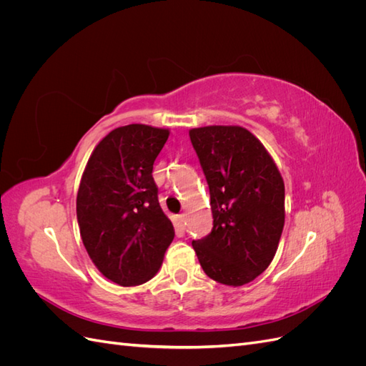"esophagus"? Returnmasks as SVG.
Listing matches in <instances>:
<instances>
[{
    "label": "esophagus",
    "instance_id": "esophagus-1",
    "mask_svg": "<svg viewBox=\"0 0 366 366\" xmlns=\"http://www.w3.org/2000/svg\"><path fill=\"white\" fill-rule=\"evenodd\" d=\"M179 223H180V226H182V227H184V226H186V215H184V214L179 215Z\"/></svg>",
    "mask_w": 366,
    "mask_h": 366
}]
</instances>
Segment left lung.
Here are the masks:
<instances>
[{
  "instance_id": "8db88e82",
  "label": "left lung",
  "mask_w": 366,
  "mask_h": 366,
  "mask_svg": "<svg viewBox=\"0 0 366 366\" xmlns=\"http://www.w3.org/2000/svg\"><path fill=\"white\" fill-rule=\"evenodd\" d=\"M206 175L214 227L192 247L204 273L241 287L269 267L285 221L282 175L262 143L237 125L189 129Z\"/></svg>"
}]
</instances>
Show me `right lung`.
<instances>
[{
  "mask_svg": "<svg viewBox=\"0 0 366 366\" xmlns=\"http://www.w3.org/2000/svg\"><path fill=\"white\" fill-rule=\"evenodd\" d=\"M168 137L166 128L119 127L97 143L82 174L76 197L82 242L97 270L122 287L154 278L175 235L152 179Z\"/></svg>",
  "mask_w": 366,
  "mask_h": 366,
  "instance_id": "1",
  "label": "right lung"
}]
</instances>
